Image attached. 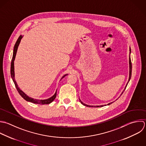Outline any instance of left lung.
Instances as JSON below:
<instances>
[{"instance_id":"left-lung-1","label":"left lung","mask_w":146,"mask_h":146,"mask_svg":"<svg viewBox=\"0 0 146 146\" xmlns=\"http://www.w3.org/2000/svg\"><path fill=\"white\" fill-rule=\"evenodd\" d=\"M130 53H131V49H130ZM129 64H130V74H129V81H128V82H127V85H126V86H127V84H128L129 82L130 81V78H131V72H132V64H131V59H130V58H129ZM126 88H125V89H126ZM125 90H124V91H125ZM124 91H123V92H124ZM123 92H122V94H123ZM80 102H81V104H82V105H85V106H88V107H93V106H89V105H86V104H84L83 102H82L81 101H80ZM112 103H113V102H111V103H110V104H108V105H109L111 104ZM106 106V105L97 106H95V107H96V108H97V107H102V106Z\"/></svg>"}]
</instances>
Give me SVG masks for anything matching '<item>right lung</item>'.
<instances>
[{
    "mask_svg": "<svg viewBox=\"0 0 146 146\" xmlns=\"http://www.w3.org/2000/svg\"><path fill=\"white\" fill-rule=\"evenodd\" d=\"M23 36L21 35H20L18 39L17 40L15 44V46H14V49H13V56H12V60H11V77L12 78V80L15 84V87L17 90V92H19V93L20 94V95L25 100H26L27 101H28V102H31L32 103H33V104H40V105H45V104H50L56 97V94H57V90L55 93V94L50 98H48V99H46V100H34L31 97H29L28 96H27L23 92H22L20 89L19 88H18L17 86V85L15 80V72H14V60H15V56H16V52H17V48H18V46L20 44V42L21 41V39L22 38ZM66 75L68 74H65L64 75L62 78L61 79H62L65 76H66Z\"/></svg>",
    "mask_w": 146,
    "mask_h": 146,
    "instance_id": "1",
    "label": "right lung"
}]
</instances>
